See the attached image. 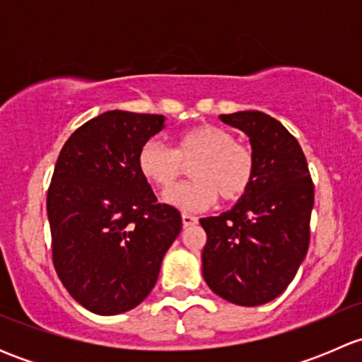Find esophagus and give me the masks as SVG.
Returning <instances> with one entry per match:
<instances>
[{
	"mask_svg": "<svg viewBox=\"0 0 362 362\" xmlns=\"http://www.w3.org/2000/svg\"><path fill=\"white\" fill-rule=\"evenodd\" d=\"M182 224H184V228L198 224V217H194V215L191 214H182Z\"/></svg>",
	"mask_w": 362,
	"mask_h": 362,
	"instance_id": "1",
	"label": "esophagus"
}]
</instances>
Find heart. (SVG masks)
<instances>
[{
	"mask_svg": "<svg viewBox=\"0 0 362 362\" xmlns=\"http://www.w3.org/2000/svg\"><path fill=\"white\" fill-rule=\"evenodd\" d=\"M191 164L192 180L177 185L164 194L166 203L184 211H202L217 202H236L254 180V156L247 147L235 144L228 129L202 124L184 131L175 140V151L158 138H151L136 156L138 171L148 184L168 191Z\"/></svg>",
	"mask_w": 362,
	"mask_h": 362,
	"instance_id": "b5f03b06",
	"label": "heart"
}]
</instances>
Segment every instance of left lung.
<instances>
[{
    "label": "left lung",
    "mask_w": 362,
    "mask_h": 362,
    "mask_svg": "<svg viewBox=\"0 0 362 362\" xmlns=\"http://www.w3.org/2000/svg\"><path fill=\"white\" fill-rule=\"evenodd\" d=\"M221 120L249 136L255 171L231 210L199 218L203 276L226 301L264 305L287 289L308 250L312 177L298 140L276 119L247 110Z\"/></svg>",
    "instance_id": "8db88e82"
}]
</instances>
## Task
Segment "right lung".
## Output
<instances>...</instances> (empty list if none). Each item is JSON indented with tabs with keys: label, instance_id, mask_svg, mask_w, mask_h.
<instances>
[{
	"label": "right lung",
	"instance_id": "add662e5",
	"mask_svg": "<svg viewBox=\"0 0 362 362\" xmlns=\"http://www.w3.org/2000/svg\"><path fill=\"white\" fill-rule=\"evenodd\" d=\"M164 115L110 110L80 126L57 158L47 194L57 276L78 305L117 315L140 305L182 229L138 171Z\"/></svg>",
	"mask_w": 362,
	"mask_h": 362
}]
</instances>
